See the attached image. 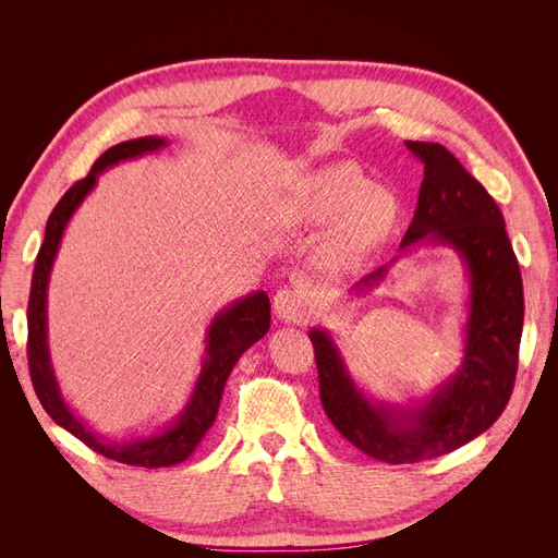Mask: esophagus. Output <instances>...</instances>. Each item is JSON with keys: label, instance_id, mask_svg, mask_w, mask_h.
Masks as SVG:
<instances>
[{"label": "esophagus", "instance_id": "1", "mask_svg": "<svg viewBox=\"0 0 558 558\" xmlns=\"http://www.w3.org/2000/svg\"><path fill=\"white\" fill-rule=\"evenodd\" d=\"M275 312L286 320H302L307 316V295L300 289H281L275 295Z\"/></svg>", "mask_w": 558, "mask_h": 558}]
</instances>
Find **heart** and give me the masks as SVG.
<instances>
[{
	"instance_id": "b5f03b06",
	"label": "heart",
	"mask_w": 558,
	"mask_h": 558,
	"mask_svg": "<svg viewBox=\"0 0 558 558\" xmlns=\"http://www.w3.org/2000/svg\"><path fill=\"white\" fill-rule=\"evenodd\" d=\"M398 216L396 197L373 189L353 162H335L300 181L286 202V218L298 228L335 223L326 242V260L335 267L351 265L379 244Z\"/></svg>"
}]
</instances>
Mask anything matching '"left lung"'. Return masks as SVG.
I'll return each mask as SVG.
<instances>
[{
    "label": "left lung",
    "mask_w": 558,
    "mask_h": 558,
    "mask_svg": "<svg viewBox=\"0 0 558 558\" xmlns=\"http://www.w3.org/2000/svg\"><path fill=\"white\" fill-rule=\"evenodd\" d=\"M404 144L424 162V181L400 248L447 244L468 267L470 312L461 367L426 402L404 410L367 400L332 337L324 328L310 332L320 404L332 426L353 447L391 465L437 459L494 426L512 396L523 328L521 272L496 199L442 144ZM386 272L388 265L375 269L353 291L375 289Z\"/></svg>",
    "instance_id": "obj_1"
}]
</instances>
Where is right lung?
Instances as JSON below:
<instances>
[{"label":"right lung","instance_id":"add662e5","mask_svg":"<svg viewBox=\"0 0 558 558\" xmlns=\"http://www.w3.org/2000/svg\"><path fill=\"white\" fill-rule=\"evenodd\" d=\"M162 146H167V140L162 137H140L116 144L95 160L93 170L86 179L76 181L72 189L60 197L56 209L48 216L44 244L39 248L35 275H32V289L27 302V363L32 386H35L44 410L58 426L70 430L93 451L107 456L111 461L137 468H167L189 459L214 424L218 404H221L223 386L232 373L234 363L240 361V356L251 344H256L269 330V298L265 291L251 293L238 302H232L228 310L218 312V316L211 320V326L207 330V356L202 361V373L197 377L195 391L189 404H185V410L179 414V418L170 428L154 437H140V440L130 442L105 440V437H99L97 433L86 428V424H83V421L64 404L53 375V365H50L46 342L48 277L64 228L70 223V218L78 209L81 202L93 191V185L97 183V174H102L111 165H118L123 160L156 154Z\"/></svg>","mask_w":558,"mask_h":558}]
</instances>
